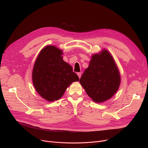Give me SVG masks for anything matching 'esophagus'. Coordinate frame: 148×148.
Masks as SVG:
<instances>
[{
  "label": "esophagus",
  "instance_id": "1",
  "mask_svg": "<svg viewBox=\"0 0 148 148\" xmlns=\"http://www.w3.org/2000/svg\"><path fill=\"white\" fill-rule=\"evenodd\" d=\"M77 75L79 76V79H80V77H81V76H82V73H77Z\"/></svg>",
  "mask_w": 148,
  "mask_h": 148
}]
</instances>
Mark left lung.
<instances>
[{
  "label": "left lung",
  "mask_w": 148,
  "mask_h": 148,
  "mask_svg": "<svg viewBox=\"0 0 148 148\" xmlns=\"http://www.w3.org/2000/svg\"><path fill=\"white\" fill-rule=\"evenodd\" d=\"M80 83L94 101L102 103L110 99L118 90L121 77L117 66L108 51L92 56Z\"/></svg>",
  "instance_id": "obj_1"
}]
</instances>
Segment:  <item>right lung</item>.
Wrapping results in <instances>:
<instances>
[{"label": "right lung", "instance_id": "right-lung-1", "mask_svg": "<svg viewBox=\"0 0 148 148\" xmlns=\"http://www.w3.org/2000/svg\"><path fill=\"white\" fill-rule=\"evenodd\" d=\"M62 51L55 46L44 48L36 60L32 81L38 93L49 101L60 99L73 82L79 81L72 66L63 60Z\"/></svg>", "mask_w": 148, "mask_h": 148}]
</instances>
